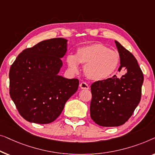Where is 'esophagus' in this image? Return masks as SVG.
Listing matches in <instances>:
<instances>
[{
	"label": "esophagus",
	"instance_id": "esophagus-1",
	"mask_svg": "<svg viewBox=\"0 0 155 155\" xmlns=\"http://www.w3.org/2000/svg\"><path fill=\"white\" fill-rule=\"evenodd\" d=\"M79 86H80V88H81V89H86V90H88V89H89V86L86 84V82L81 83L80 85H79Z\"/></svg>",
	"mask_w": 155,
	"mask_h": 155
}]
</instances>
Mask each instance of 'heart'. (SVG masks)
Wrapping results in <instances>:
<instances>
[{
  "label": "heart",
  "mask_w": 155,
  "mask_h": 155,
  "mask_svg": "<svg viewBox=\"0 0 155 155\" xmlns=\"http://www.w3.org/2000/svg\"><path fill=\"white\" fill-rule=\"evenodd\" d=\"M119 61L118 53L100 43L79 48L75 56L69 55L67 57V63L71 71H78V63L84 64V74L95 81L112 77L118 68Z\"/></svg>",
  "instance_id": "b5f03b06"
}]
</instances>
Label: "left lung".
I'll return each mask as SVG.
<instances>
[{
  "instance_id": "left-lung-1",
  "label": "left lung",
  "mask_w": 155,
  "mask_h": 155,
  "mask_svg": "<svg viewBox=\"0 0 155 155\" xmlns=\"http://www.w3.org/2000/svg\"><path fill=\"white\" fill-rule=\"evenodd\" d=\"M120 57L118 69H126L124 75H116L91 84V117L95 123L105 127L119 126L132 116L141 98L144 80L136 58L115 41Z\"/></svg>"
}]
</instances>
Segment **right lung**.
Returning <instances> with one entry per match:
<instances>
[{
  "label": "right lung",
  "mask_w": 155,
  "mask_h": 155,
  "mask_svg": "<svg viewBox=\"0 0 155 155\" xmlns=\"http://www.w3.org/2000/svg\"><path fill=\"white\" fill-rule=\"evenodd\" d=\"M67 42L62 38L41 41L24 50L10 67V95L25 120L40 124L54 121L77 91V78L58 74Z\"/></svg>",
  "instance_id": "add662e5"
}]
</instances>
